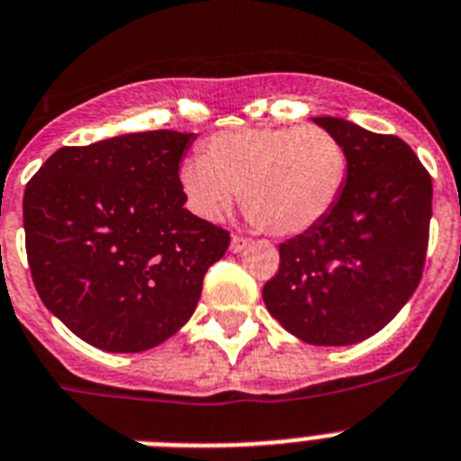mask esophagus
Returning <instances> with one entry per match:
<instances>
[{"instance_id":"esophagus-1","label":"esophagus","mask_w":461,"mask_h":461,"mask_svg":"<svg viewBox=\"0 0 461 461\" xmlns=\"http://www.w3.org/2000/svg\"><path fill=\"white\" fill-rule=\"evenodd\" d=\"M249 246H250V239L234 234V237H231V243H230V250L231 253H243V250L249 249Z\"/></svg>"}]
</instances>
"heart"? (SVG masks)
I'll return each instance as SVG.
<instances>
[{
	"mask_svg": "<svg viewBox=\"0 0 461 461\" xmlns=\"http://www.w3.org/2000/svg\"><path fill=\"white\" fill-rule=\"evenodd\" d=\"M344 145L321 126H253L220 131L180 166L189 206L215 220L237 201L255 224L295 237L326 220L347 183Z\"/></svg>",
	"mask_w": 461,
	"mask_h": 461,
	"instance_id": "1",
	"label": "heart"
}]
</instances>
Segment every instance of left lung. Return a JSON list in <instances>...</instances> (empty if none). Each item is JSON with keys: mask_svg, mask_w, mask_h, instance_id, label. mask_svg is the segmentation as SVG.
Listing matches in <instances>:
<instances>
[{"mask_svg": "<svg viewBox=\"0 0 461 461\" xmlns=\"http://www.w3.org/2000/svg\"><path fill=\"white\" fill-rule=\"evenodd\" d=\"M314 123L344 145L347 183L326 220L278 246L262 300L290 335L344 347L380 332L420 285L434 187L396 135L338 117Z\"/></svg>", "mask_w": 461, "mask_h": 461, "instance_id": "obj_1", "label": "left lung"}]
</instances>
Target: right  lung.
<instances>
[{
	"mask_svg": "<svg viewBox=\"0 0 461 461\" xmlns=\"http://www.w3.org/2000/svg\"><path fill=\"white\" fill-rule=\"evenodd\" d=\"M194 133L147 131L60 147L27 183L25 250L44 307L112 354L152 349L194 314L230 231L185 208Z\"/></svg>",
	"mask_w": 461,
	"mask_h": 461,
	"instance_id": "right-lung-1",
	"label": "right lung"
}]
</instances>
